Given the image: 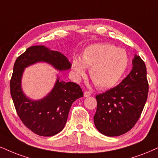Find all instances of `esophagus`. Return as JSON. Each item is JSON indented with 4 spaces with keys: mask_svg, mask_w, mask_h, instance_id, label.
<instances>
[{
    "mask_svg": "<svg viewBox=\"0 0 158 158\" xmlns=\"http://www.w3.org/2000/svg\"><path fill=\"white\" fill-rule=\"evenodd\" d=\"M91 96V93L89 92L88 91H84V97H90Z\"/></svg>",
    "mask_w": 158,
    "mask_h": 158,
    "instance_id": "obj_1",
    "label": "esophagus"
}]
</instances>
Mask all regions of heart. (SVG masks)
Returning <instances> with one entry per match:
<instances>
[{
	"mask_svg": "<svg viewBox=\"0 0 158 158\" xmlns=\"http://www.w3.org/2000/svg\"><path fill=\"white\" fill-rule=\"evenodd\" d=\"M129 64L127 52L111 44H94L84 50L81 60L74 58L72 69L75 78L85 75V68H90L89 75L99 89H110L117 84Z\"/></svg>",
	"mask_w": 158,
	"mask_h": 158,
	"instance_id": "obj_1",
	"label": "heart"
}]
</instances>
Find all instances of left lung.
I'll return each mask as SVG.
<instances>
[{"mask_svg": "<svg viewBox=\"0 0 158 158\" xmlns=\"http://www.w3.org/2000/svg\"><path fill=\"white\" fill-rule=\"evenodd\" d=\"M132 63L131 72L119 84L96 96L94 122L106 136H118L131 130L147 102L149 84L144 61L135 55Z\"/></svg>", "mask_w": 158, "mask_h": 158, "instance_id": "8db88e82", "label": "left lung"}]
</instances>
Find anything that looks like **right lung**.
<instances>
[{
  "mask_svg": "<svg viewBox=\"0 0 158 158\" xmlns=\"http://www.w3.org/2000/svg\"><path fill=\"white\" fill-rule=\"evenodd\" d=\"M39 62L50 64L58 71H66L72 64L64 54L43 45L28 48L17 58L10 81V91L19 118L28 129L41 136H52L61 131L67 122L72 104L82 97L78 85L57 79L51 91L40 100L26 97L22 89V77L26 67Z\"/></svg>",
  "mask_w": 158,
  "mask_h": 158,
  "instance_id": "add662e5",
  "label": "right lung"
}]
</instances>
